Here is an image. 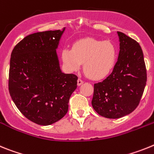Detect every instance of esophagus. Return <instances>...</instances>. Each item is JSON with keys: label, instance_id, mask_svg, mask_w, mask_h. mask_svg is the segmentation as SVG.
<instances>
[{"label": "esophagus", "instance_id": "34e87169", "mask_svg": "<svg viewBox=\"0 0 154 154\" xmlns=\"http://www.w3.org/2000/svg\"><path fill=\"white\" fill-rule=\"evenodd\" d=\"M83 83H84V81H83L81 78H79L78 80H77V85H78V86L82 85Z\"/></svg>", "mask_w": 154, "mask_h": 154}]
</instances>
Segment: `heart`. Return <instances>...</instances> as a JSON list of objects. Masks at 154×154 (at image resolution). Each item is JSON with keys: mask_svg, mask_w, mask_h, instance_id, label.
<instances>
[{"mask_svg": "<svg viewBox=\"0 0 154 154\" xmlns=\"http://www.w3.org/2000/svg\"><path fill=\"white\" fill-rule=\"evenodd\" d=\"M61 57L69 71L78 70L84 63V70L91 78L101 80L114 67L117 52L110 41L86 38L76 42L72 49H63Z\"/></svg>", "mask_w": 154, "mask_h": 154, "instance_id": "obj_1", "label": "heart"}]
</instances>
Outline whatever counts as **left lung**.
<instances>
[{
	"label": "left lung",
	"instance_id": "1",
	"mask_svg": "<svg viewBox=\"0 0 154 154\" xmlns=\"http://www.w3.org/2000/svg\"><path fill=\"white\" fill-rule=\"evenodd\" d=\"M120 50L112 73L94 84L91 104L97 113L108 119L130 114L140 104L146 83L143 53L136 40L120 32Z\"/></svg>",
	"mask_w": 154,
	"mask_h": 154
}]
</instances>
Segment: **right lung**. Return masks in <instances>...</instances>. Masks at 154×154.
Listing matches in <instances>:
<instances>
[{"mask_svg": "<svg viewBox=\"0 0 154 154\" xmlns=\"http://www.w3.org/2000/svg\"><path fill=\"white\" fill-rule=\"evenodd\" d=\"M65 28L27 35L11 55L8 89L18 110L41 125L60 120L67 113L77 77L60 67L57 49Z\"/></svg>", "mask_w": 154, "mask_h": 154, "instance_id": "add662e5", "label": "right lung"}]
</instances>
